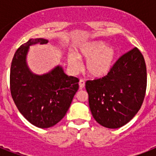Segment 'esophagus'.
I'll return each mask as SVG.
<instances>
[{"label": "esophagus", "instance_id": "1", "mask_svg": "<svg viewBox=\"0 0 156 156\" xmlns=\"http://www.w3.org/2000/svg\"><path fill=\"white\" fill-rule=\"evenodd\" d=\"M84 87H85V81L83 79H80V81H79V87H80V89H83V88H84Z\"/></svg>", "mask_w": 156, "mask_h": 156}]
</instances>
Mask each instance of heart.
<instances>
[{
  "label": "heart",
  "mask_w": 156,
  "mask_h": 156,
  "mask_svg": "<svg viewBox=\"0 0 156 156\" xmlns=\"http://www.w3.org/2000/svg\"><path fill=\"white\" fill-rule=\"evenodd\" d=\"M116 52L112 46H106L103 41L83 43L78 48L77 53L68 54V64L74 72L82 68L81 61H87L86 68L88 74L93 78H101L107 75L115 62Z\"/></svg>",
  "instance_id": "obj_1"
}]
</instances>
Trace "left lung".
Instances as JSON below:
<instances>
[{
  "mask_svg": "<svg viewBox=\"0 0 156 156\" xmlns=\"http://www.w3.org/2000/svg\"><path fill=\"white\" fill-rule=\"evenodd\" d=\"M147 89V67L137 48L120 57L107 75L86 83L93 117L101 126H125L141 108Z\"/></svg>",
  "mask_w": 156,
  "mask_h": 156,
  "instance_id": "left-lung-1",
  "label": "left lung"
}]
</instances>
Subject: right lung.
<instances>
[{
	"mask_svg": "<svg viewBox=\"0 0 156 156\" xmlns=\"http://www.w3.org/2000/svg\"><path fill=\"white\" fill-rule=\"evenodd\" d=\"M44 39H30L14 53L10 68V92L21 114L39 128L57 124L68 111L78 90V78L66 75L57 66L49 73L37 75L27 65L30 45L47 44Z\"/></svg>",
	"mask_w": 156,
	"mask_h": 156,
	"instance_id": "obj_1",
	"label": "right lung"
}]
</instances>
